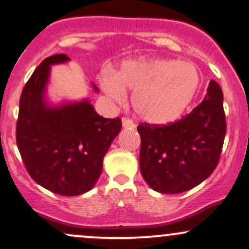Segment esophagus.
Returning a JSON list of instances; mask_svg holds the SVG:
<instances>
[{"instance_id": "esophagus-1", "label": "esophagus", "mask_w": 249, "mask_h": 249, "mask_svg": "<svg viewBox=\"0 0 249 249\" xmlns=\"http://www.w3.org/2000/svg\"><path fill=\"white\" fill-rule=\"evenodd\" d=\"M122 124H123V127H125V128H134V127H136V124H134L132 119L127 118V117H123Z\"/></svg>"}]
</instances>
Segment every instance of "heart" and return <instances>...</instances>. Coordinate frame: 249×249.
<instances>
[{
	"label": "heart",
	"instance_id": "b5f03b06",
	"mask_svg": "<svg viewBox=\"0 0 249 249\" xmlns=\"http://www.w3.org/2000/svg\"><path fill=\"white\" fill-rule=\"evenodd\" d=\"M101 84L108 96L118 102L133 91L134 110L152 124H167L182 115L196 96L200 84L199 71L191 63L176 59L126 61L118 72L107 69Z\"/></svg>",
	"mask_w": 249,
	"mask_h": 249
}]
</instances>
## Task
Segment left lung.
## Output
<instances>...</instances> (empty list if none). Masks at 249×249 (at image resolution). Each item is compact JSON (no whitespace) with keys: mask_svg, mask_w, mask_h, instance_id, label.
Wrapping results in <instances>:
<instances>
[{"mask_svg":"<svg viewBox=\"0 0 249 249\" xmlns=\"http://www.w3.org/2000/svg\"><path fill=\"white\" fill-rule=\"evenodd\" d=\"M139 165L152 190L176 194L196 187L218 165L226 134L224 95L211 81L207 95L179 121L167 125L142 123Z\"/></svg>","mask_w":249,"mask_h":249,"instance_id":"obj_1","label":"left lung"}]
</instances>
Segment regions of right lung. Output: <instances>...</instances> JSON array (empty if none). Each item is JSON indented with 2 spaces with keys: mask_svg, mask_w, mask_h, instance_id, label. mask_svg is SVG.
<instances>
[{
  "mask_svg": "<svg viewBox=\"0 0 249 249\" xmlns=\"http://www.w3.org/2000/svg\"><path fill=\"white\" fill-rule=\"evenodd\" d=\"M48 57L24 85L19 98L16 142L28 173L61 196H79L95 186L103 159L122 128V119L104 118L89 101L53 107L44 101L50 65L69 61ZM93 89L98 91L95 85Z\"/></svg>",
  "mask_w": 249,
  "mask_h": 249,
  "instance_id": "add662e5",
  "label": "right lung"
}]
</instances>
